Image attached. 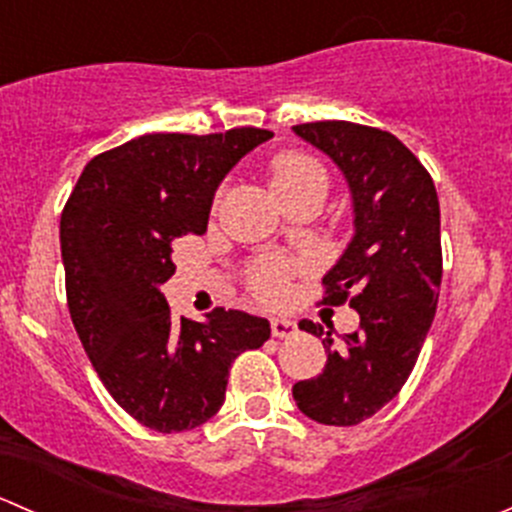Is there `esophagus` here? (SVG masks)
Wrapping results in <instances>:
<instances>
[{
	"instance_id": "esophagus-1",
	"label": "esophagus",
	"mask_w": 512,
	"mask_h": 512,
	"mask_svg": "<svg viewBox=\"0 0 512 512\" xmlns=\"http://www.w3.org/2000/svg\"><path fill=\"white\" fill-rule=\"evenodd\" d=\"M270 329H272V337L277 339H289L294 332H297V324L292 322V319H285V317H275L270 322Z\"/></svg>"
}]
</instances>
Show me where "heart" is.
<instances>
[{"instance_id": "1", "label": "heart", "mask_w": 512, "mask_h": 512, "mask_svg": "<svg viewBox=\"0 0 512 512\" xmlns=\"http://www.w3.org/2000/svg\"><path fill=\"white\" fill-rule=\"evenodd\" d=\"M267 180H270V188L277 198H285V195L297 193V190L314 183L327 185L322 165L307 153L297 151H282L272 156L267 163ZM289 277H292V265L267 257V260L252 265L247 282H250L255 297H260L262 302L280 304L287 297Z\"/></svg>"}]
</instances>
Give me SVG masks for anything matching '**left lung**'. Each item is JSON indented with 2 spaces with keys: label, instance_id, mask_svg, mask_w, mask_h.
I'll use <instances>...</instances> for the list:
<instances>
[{
  "label": "left lung",
  "instance_id": "obj_1",
  "mask_svg": "<svg viewBox=\"0 0 512 512\" xmlns=\"http://www.w3.org/2000/svg\"><path fill=\"white\" fill-rule=\"evenodd\" d=\"M294 133L327 153L347 178L354 237L322 280V304H349L359 329L334 344L322 324L327 366L297 381L299 411L324 426H356L389 404L414 371L431 329L443 275L441 208L433 178L389 131L349 121L299 123Z\"/></svg>",
  "mask_w": 512,
  "mask_h": 512
}]
</instances>
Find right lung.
<instances>
[{"label": "right lung", "mask_w": 512, "mask_h": 512, "mask_svg": "<svg viewBox=\"0 0 512 512\" xmlns=\"http://www.w3.org/2000/svg\"><path fill=\"white\" fill-rule=\"evenodd\" d=\"M265 128L146 133L86 163L61 213L66 302L98 379L118 406L160 433L190 431L220 411L232 361L270 339V322L213 309L175 322L160 285L173 242L208 230L220 180Z\"/></svg>", "instance_id": "add662e5"}]
</instances>
